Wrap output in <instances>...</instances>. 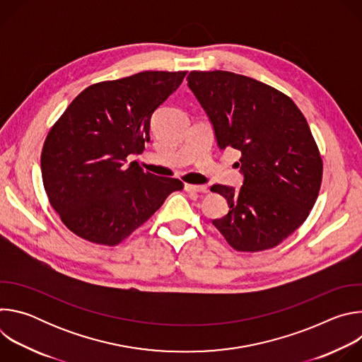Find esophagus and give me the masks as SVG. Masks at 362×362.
<instances>
[{
	"label": "esophagus",
	"mask_w": 362,
	"mask_h": 362,
	"mask_svg": "<svg viewBox=\"0 0 362 362\" xmlns=\"http://www.w3.org/2000/svg\"><path fill=\"white\" fill-rule=\"evenodd\" d=\"M185 190H187V192L206 193V192H208V187H206L204 185H189V183H186V185H185Z\"/></svg>",
	"instance_id": "esophagus-1"
}]
</instances>
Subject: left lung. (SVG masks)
<instances>
[{
    "label": "left lung",
    "instance_id": "obj_1",
    "mask_svg": "<svg viewBox=\"0 0 362 362\" xmlns=\"http://www.w3.org/2000/svg\"><path fill=\"white\" fill-rule=\"evenodd\" d=\"M187 86L214 127L218 147L242 153L243 185H215L229 212L212 221L242 252L276 246L314 208L322 160L306 119L276 88L230 71H190Z\"/></svg>",
    "mask_w": 362,
    "mask_h": 362
}]
</instances>
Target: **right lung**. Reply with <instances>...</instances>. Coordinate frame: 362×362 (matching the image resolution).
Masks as SVG:
<instances>
[{"mask_svg":"<svg viewBox=\"0 0 362 362\" xmlns=\"http://www.w3.org/2000/svg\"><path fill=\"white\" fill-rule=\"evenodd\" d=\"M186 71H141L83 90L49 130L41 173L48 200L77 236L113 246L183 189L177 179L144 173L129 154L150 140V120Z\"/></svg>","mask_w":362,"mask_h":362,"instance_id":"right-lung-1","label":"right lung"}]
</instances>
